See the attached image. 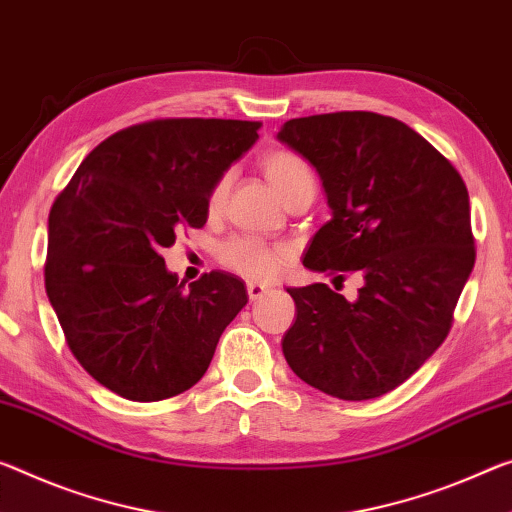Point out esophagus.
Instances as JSON below:
<instances>
[{"mask_svg":"<svg viewBox=\"0 0 512 512\" xmlns=\"http://www.w3.org/2000/svg\"><path fill=\"white\" fill-rule=\"evenodd\" d=\"M246 289H248V298L250 300H259L264 294H269V287L262 285V282H246Z\"/></svg>","mask_w":512,"mask_h":512,"instance_id":"1","label":"esophagus"}]
</instances>
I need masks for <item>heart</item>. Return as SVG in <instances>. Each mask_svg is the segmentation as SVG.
Returning <instances> with one entry per match:
<instances>
[{
  "label": "heart",
  "instance_id": "heart-1",
  "mask_svg": "<svg viewBox=\"0 0 512 512\" xmlns=\"http://www.w3.org/2000/svg\"><path fill=\"white\" fill-rule=\"evenodd\" d=\"M262 168L273 189L280 193L285 200L289 193H294L300 186H314L312 168L300 154L291 150H271L264 154ZM230 189V173H225L214 182L212 191H209V207L216 209L223 205ZM218 259L227 266V269L237 271L246 278L255 280H269L278 275L282 266L289 259V250L285 246H271L255 237H234L221 243L218 248Z\"/></svg>",
  "mask_w": 512,
  "mask_h": 512
}]
</instances>
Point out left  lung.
Masks as SVG:
<instances>
[{
    "label": "left lung",
    "mask_w": 512,
    "mask_h": 512,
    "mask_svg": "<svg viewBox=\"0 0 512 512\" xmlns=\"http://www.w3.org/2000/svg\"><path fill=\"white\" fill-rule=\"evenodd\" d=\"M278 139L316 168L332 209L303 264L362 278L353 303L323 282L289 287L296 321L282 353L321 392L376 399L449 335L476 259L467 186L424 136L380 113L294 118Z\"/></svg>",
    "instance_id": "obj_1"
}]
</instances>
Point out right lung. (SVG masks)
<instances>
[{
  "mask_svg": "<svg viewBox=\"0 0 512 512\" xmlns=\"http://www.w3.org/2000/svg\"><path fill=\"white\" fill-rule=\"evenodd\" d=\"M262 123L161 118L120 129L81 161L47 221L45 289L70 351L129 401H161L205 376L248 303L243 282L212 271L184 280L161 248L202 227L209 191Z\"/></svg>",
  "mask_w": 512,
  "mask_h": 512,
  "instance_id": "add662e5",
  "label": "right lung"
}]
</instances>
